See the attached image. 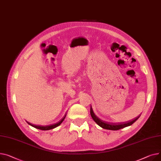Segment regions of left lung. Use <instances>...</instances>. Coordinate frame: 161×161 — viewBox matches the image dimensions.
Instances as JSON below:
<instances>
[{
  "instance_id": "obj_1",
  "label": "left lung",
  "mask_w": 161,
  "mask_h": 161,
  "mask_svg": "<svg viewBox=\"0 0 161 161\" xmlns=\"http://www.w3.org/2000/svg\"><path fill=\"white\" fill-rule=\"evenodd\" d=\"M90 114H91V116L93 118V119L95 121L96 124L98 125H99L101 127H102L103 129H105L113 130H119L120 129L130 126L133 124H134V123L139 118V116H138L136 119L132 120L130 121H129L127 123H124V124H113V123H108V122L101 120L95 114H94L93 109L92 108V106L90 107Z\"/></svg>"
}]
</instances>
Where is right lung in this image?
<instances>
[{
	"mask_svg": "<svg viewBox=\"0 0 161 161\" xmlns=\"http://www.w3.org/2000/svg\"><path fill=\"white\" fill-rule=\"evenodd\" d=\"M65 116H66V115L59 121V122H58V123H56V124H53V125H48V126H39V125H34V124H32L31 123H29V122H28V121H26L28 124L29 125H31V126H32V127H35V128H36V129H40V130H50V129H54V128H55V127H58V126H59L62 123V121L64 120V119H65Z\"/></svg>",
	"mask_w": 161,
	"mask_h": 161,
	"instance_id": "right-lung-1",
	"label": "right lung"
}]
</instances>
